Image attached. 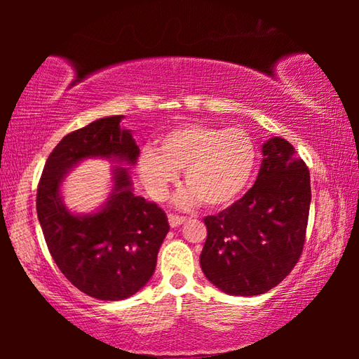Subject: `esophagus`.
<instances>
[{
    "instance_id": "esophagus-1",
    "label": "esophagus",
    "mask_w": 359,
    "mask_h": 359,
    "mask_svg": "<svg viewBox=\"0 0 359 359\" xmlns=\"http://www.w3.org/2000/svg\"><path fill=\"white\" fill-rule=\"evenodd\" d=\"M168 218H169V224H171V228H177V226H180V224L187 220L185 217L175 215V214H169Z\"/></svg>"
}]
</instances>
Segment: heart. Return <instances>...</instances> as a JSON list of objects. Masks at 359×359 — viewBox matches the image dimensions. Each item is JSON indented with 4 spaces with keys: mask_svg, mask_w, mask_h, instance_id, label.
<instances>
[{
    "mask_svg": "<svg viewBox=\"0 0 359 359\" xmlns=\"http://www.w3.org/2000/svg\"><path fill=\"white\" fill-rule=\"evenodd\" d=\"M257 147L245 130L208 123L175 126L142 149L139 175L155 198L163 199L185 171L188 188L177 198L182 208L199 199L210 209L233 204L250 182L257 166Z\"/></svg>",
    "mask_w": 359,
    "mask_h": 359,
    "instance_id": "obj_1",
    "label": "heart"
}]
</instances>
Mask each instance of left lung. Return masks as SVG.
I'll use <instances>...</instances> for the list:
<instances>
[{
    "label": "left lung",
    "mask_w": 359,
    "mask_h": 359,
    "mask_svg": "<svg viewBox=\"0 0 359 359\" xmlns=\"http://www.w3.org/2000/svg\"><path fill=\"white\" fill-rule=\"evenodd\" d=\"M255 185L217 215L204 218L208 239L199 263L217 288L257 296L277 287L301 258L311 209V174L293 145H263Z\"/></svg>",
    "instance_id": "left-lung-1"
}]
</instances>
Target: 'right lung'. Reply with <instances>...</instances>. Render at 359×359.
Wrapping results in <instances>:
<instances>
[{"label": "right lung", "mask_w": 359, "mask_h": 359, "mask_svg": "<svg viewBox=\"0 0 359 359\" xmlns=\"http://www.w3.org/2000/svg\"><path fill=\"white\" fill-rule=\"evenodd\" d=\"M121 118H100L66 135L48 155L36 194L53 261L76 288L101 301L126 299L150 280L169 231L165 210L133 193L126 169H115L111 198L96 214H71L60 198L65 174L85 158L135 165L139 147L131 133L120 128Z\"/></svg>", "instance_id": "1"}]
</instances>
